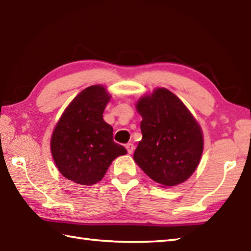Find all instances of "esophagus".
Instances as JSON below:
<instances>
[{"instance_id":"obj_1","label":"esophagus","mask_w":251,"mask_h":251,"mask_svg":"<svg viewBox=\"0 0 251 251\" xmlns=\"http://www.w3.org/2000/svg\"><path fill=\"white\" fill-rule=\"evenodd\" d=\"M125 148H126V150H127L128 154H131V153L133 152V150H135V145H133L132 143H127V144L125 145Z\"/></svg>"}]
</instances>
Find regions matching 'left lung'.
Masks as SVG:
<instances>
[{"mask_svg": "<svg viewBox=\"0 0 251 251\" xmlns=\"http://www.w3.org/2000/svg\"><path fill=\"white\" fill-rule=\"evenodd\" d=\"M142 140L133 159L161 187L185 182L195 172L203 152L200 125L180 99L167 89H156L138 100Z\"/></svg>", "mask_w": 251, "mask_h": 251, "instance_id": "obj_1", "label": "left lung"}]
</instances>
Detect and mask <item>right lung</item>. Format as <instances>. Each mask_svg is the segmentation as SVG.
<instances>
[{
	"mask_svg": "<svg viewBox=\"0 0 251 251\" xmlns=\"http://www.w3.org/2000/svg\"><path fill=\"white\" fill-rule=\"evenodd\" d=\"M102 85L80 92L63 112L51 137V153L64 177L80 185L98 183L111 162L127 153L113 141V128L102 119L110 100Z\"/></svg>",
	"mask_w": 251,
	"mask_h": 251,
	"instance_id": "add662e5",
	"label": "right lung"
}]
</instances>
